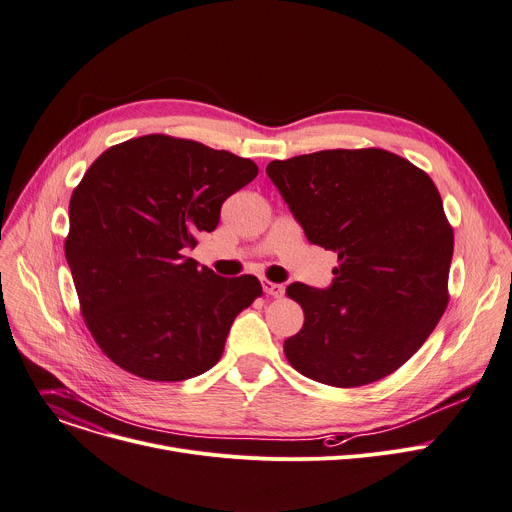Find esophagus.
<instances>
[{"label":"esophagus","mask_w":512,"mask_h":512,"mask_svg":"<svg viewBox=\"0 0 512 512\" xmlns=\"http://www.w3.org/2000/svg\"><path fill=\"white\" fill-rule=\"evenodd\" d=\"M261 286H263V292L267 296H274V298L284 296V286L282 284H276V282H271V280H261Z\"/></svg>","instance_id":"1"}]
</instances>
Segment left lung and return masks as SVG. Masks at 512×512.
Segmentation results:
<instances>
[{"mask_svg":"<svg viewBox=\"0 0 512 512\" xmlns=\"http://www.w3.org/2000/svg\"><path fill=\"white\" fill-rule=\"evenodd\" d=\"M306 238L337 253L333 284L294 282L304 311L288 362L331 387L389 377L426 342L449 304L453 228L432 179L381 148L321 150L267 164Z\"/></svg>","mask_w":512,"mask_h":512,"instance_id":"left-lung-1","label":"left lung"}]
</instances>
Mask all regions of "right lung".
Instances as JSON below:
<instances>
[{
	"label": "right lung",
	"instance_id": "add662e5",
	"mask_svg": "<svg viewBox=\"0 0 512 512\" xmlns=\"http://www.w3.org/2000/svg\"><path fill=\"white\" fill-rule=\"evenodd\" d=\"M259 173L253 160L173 135L102 152L70 199V263L94 342L146 381L210 370L236 315L263 294L255 276L222 278L187 257L199 232Z\"/></svg>",
	"mask_w": 512,
	"mask_h": 512
}]
</instances>
